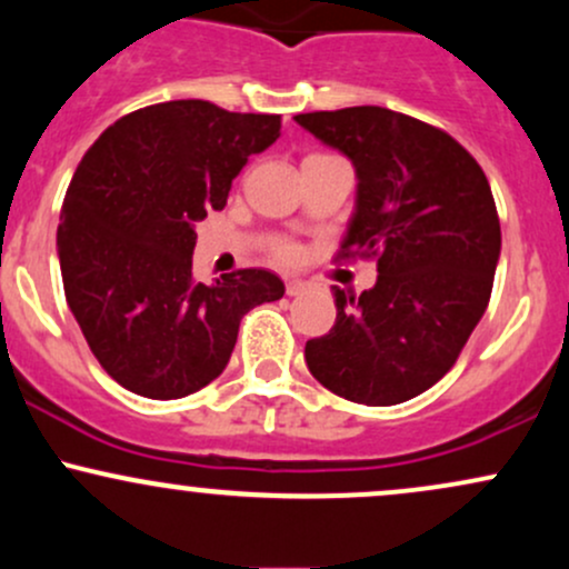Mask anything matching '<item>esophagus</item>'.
<instances>
[{
  "mask_svg": "<svg viewBox=\"0 0 569 569\" xmlns=\"http://www.w3.org/2000/svg\"><path fill=\"white\" fill-rule=\"evenodd\" d=\"M302 291H305L302 280H289V283H286V293H289V297H299Z\"/></svg>",
  "mask_w": 569,
  "mask_h": 569,
  "instance_id": "1",
  "label": "esophagus"
}]
</instances>
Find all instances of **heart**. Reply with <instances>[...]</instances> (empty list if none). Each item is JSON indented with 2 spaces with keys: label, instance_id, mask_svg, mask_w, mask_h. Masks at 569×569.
Segmentation results:
<instances>
[{
  "label": "heart",
  "instance_id": "1",
  "mask_svg": "<svg viewBox=\"0 0 569 569\" xmlns=\"http://www.w3.org/2000/svg\"><path fill=\"white\" fill-rule=\"evenodd\" d=\"M272 253H276L278 262H293L297 259V246L289 243V240H280V243H276V248H272Z\"/></svg>",
  "mask_w": 569,
  "mask_h": 569
}]
</instances>
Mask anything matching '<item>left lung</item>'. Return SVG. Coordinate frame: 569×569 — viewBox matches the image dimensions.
Masks as SVG:
<instances>
[{
    "mask_svg": "<svg viewBox=\"0 0 569 569\" xmlns=\"http://www.w3.org/2000/svg\"><path fill=\"white\" fill-rule=\"evenodd\" d=\"M293 120L356 166V213L337 259H375L380 272L361 297L335 286L337 321L307 339V369L348 401H409L455 367L489 305L500 257L492 189L447 130L393 109Z\"/></svg>",
    "mask_w": 569,
    "mask_h": 569,
    "instance_id": "left-lung-1",
    "label": "left lung"
}]
</instances>
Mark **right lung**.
Masks as SVG:
<instances>
[{
    "label": "right lung",
    "instance_id": "right-lung-1",
    "mask_svg": "<svg viewBox=\"0 0 569 569\" xmlns=\"http://www.w3.org/2000/svg\"><path fill=\"white\" fill-rule=\"evenodd\" d=\"M280 136V114L187 98L109 126L77 166L58 227L63 291L103 371L130 393L184 398L217 380L251 307L283 297L267 270L192 278L194 221Z\"/></svg>",
    "mask_w": 569,
    "mask_h": 569
}]
</instances>
